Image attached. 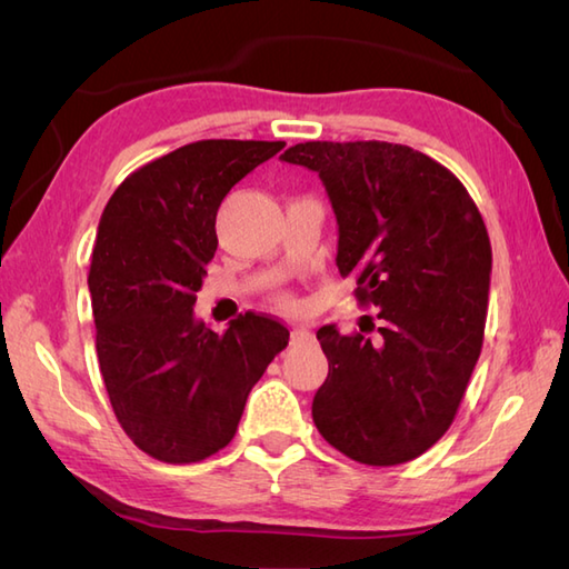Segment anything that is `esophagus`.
<instances>
[{
    "instance_id": "1",
    "label": "esophagus",
    "mask_w": 569,
    "mask_h": 569,
    "mask_svg": "<svg viewBox=\"0 0 569 569\" xmlns=\"http://www.w3.org/2000/svg\"><path fill=\"white\" fill-rule=\"evenodd\" d=\"M308 337H310V330H308V328H293V330H291V342H293V345L308 340Z\"/></svg>"
}]
</instances>
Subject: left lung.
I'll list each match as a JSON object with an SVG mask.
<instances>
[{
  "label": "left lung",
  "mask_w": 569,
  "mask_h": 569,
  "mask_svg": "<svg viewBox=\"0 0 569 569\" xmlns=\"http://www.w3.org/2000/svg\"><path fill=\"white\" fill-rule=\"evenodd\" d=\"M281 161L320 176L340 234L337 269L357 278V300L377 306L381 322L377 337L318 330L330 371L312 420L355 462L403 465L452 426L485 342V220L445 166L401 143L306 141Z\"/></svg>",
  "instance_id": "1"
}]
</instances>
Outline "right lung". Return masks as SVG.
I'll return each instance as SVG.
<instances>
[{
	"label": "right lung",
	"instance_id": "right-lung-1",
	"mask_svg": "<svg viewBox=\"0 0 569 569\" xmlns=\"http://www.w3.org/2000/svg\"><path fill=\"white\" fill-rule=\"evenodd\" d=\"M283 147L188 143L131 173L100 217L88 276L100 371L119 426L161 462H200L229 445L253 383L288 345L273 318L247 312L217 335L192 312L224 196Z\"/></svg>",
	"mask_w": 569,
	"mask_h": 569
}]
</instances>
